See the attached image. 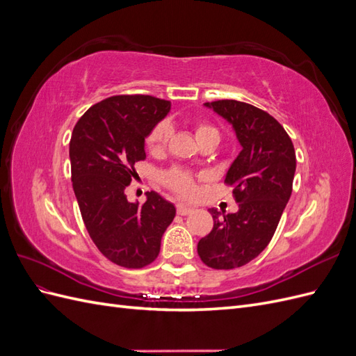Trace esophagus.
Returning <instances> with one entry per match:
<instances>
[{
  "label": "esophagus",
  "instance_id": "esophagus-1",
  "mask_svg": "<svg viewBox=\"0 0 356 356\" xmlns=\"http://www.w3.org/2000/svg\"><path fill=\"white\" fill-rule=\"evenodd\" d=\"M193 209L191 207H187V204H184V203H178L177 204V212H178V215H188V213H191Z\"/></svg>",
  "mask_w": 356,
  "mask_h": 356
}]
</instances>
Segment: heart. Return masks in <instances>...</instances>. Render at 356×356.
Returning a JSON list of instances; mask_svg holds the SVG:
<instances>
[{
  "mask_svg": "<svg viewBox=\"0 0 356 356\" xmlns=\"http://www.w3.org/2000/svg\"><path fill=\"white\" fill-rule=\"evenodd\" d=\"M172 135V126L169 122L163 120L159 122L152 131H149L147 136V145L152 152H160L168 145L169 138ZM196 136L199 141L204 138H215L218 139V131L217 127L207 123V122H200L196 126ZM161 182L179 196L188 197L191 195H195L196 191V182L195 177H193L188 170L186 169H179V168H172L169 170H165L161 174Z\"/></svg>",
  "mask_w": 356,
  "mask_h": 356,
  "instance_id": "b5f03b06",
  "label": "heart"
}]
</instances>
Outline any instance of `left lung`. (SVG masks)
Masks as SVG:
<instances>
[{
    "mask_svg": "<svg viewBox=\"0 0 356 356\" xmlns=\"http://www.w3.org/2000/svg\"><path fill=\"white\" fill-rule=\"evenodd\" d=\"M204 105L233 126L242 145L224 179L239 211L220 217L209 209L213 227L197 243L204 264L230 270L254 260L272 241L293 191L296 152L282 124L257 106L234 99Z\"/></svg>",
    "mask_w": 356,
    "mask_h": 356,
    "instance_id": "8db88e82",
    "label": "left lung"
}]
</instances>
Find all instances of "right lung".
<instances>
[{"label":"right lung","instance_id":"obj_1","mask_svg":"<svg viewBox=\"0 0 356 356\" xmlns=\"http://www.w3.org/2000/svg\"><path fill=\"white\" fill-rule=\"evenodd\" d=\"M170 110L149 95H117L86 111L70 141L71 179L81 217L104 257L126 268L152 264L175 207L156 191L145 203L127 202L124 190L145 160V138Z\"/></svg>","mask_w":356,"mask_h":356}]
</instances>
